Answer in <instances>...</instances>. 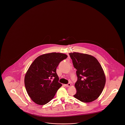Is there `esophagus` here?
<instances>
[{
	"label": "esophagus",
	"instance_id": "1",
	"mask_svg": "<svg viewBox=\"0 0 125 125\" xmlns=\"http://www.w3.org/2000/svg\"><path fill=\"white\" fill-rule=\"evenodd\" d=\"M65 86L66 87H70L71 86V84L70 83H68L67 84H65Z\"/></svg>",
	"mask_w": 125,
	"mask_h": 125
}]
</instances>
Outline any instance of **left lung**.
<instances>
[{
  "label": "left lung",
  "mask_w": 125,
  "mask_h": 125,
  "mask_svg": "<svg viewBox=\"0 0 125 125\" xmlns=\"http://www.w3.org/2000/svg\"><path fill=\"white\" fill-rule=\"evenodd\" d=\"M76 72V93L73 96L80 101L89 103L96 99L104 89L106 79L101 65L95 58L86 54L69 53Z\"/></svg>",
  "instance_id": "1"
}]
</instances>
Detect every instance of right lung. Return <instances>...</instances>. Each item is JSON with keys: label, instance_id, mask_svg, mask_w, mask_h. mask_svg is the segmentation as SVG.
<instances>
[{"label": "right lung", "instance_id": "1", "mask_svg": "<svg viewBox=\"0 0 125 125\" xmlns=\"http://www.w3.org/2000/svg\"><path fill=\"white\" fill-rule=\"evenodd\" d=\"M67 57L60 53L45 54L38 57L30 66L24 78L25 86L36 104L44 105L51 101L61 87L56 68Z\"/></svg>", "mask_w": 125, "mask_h": 125}]
</instances>
